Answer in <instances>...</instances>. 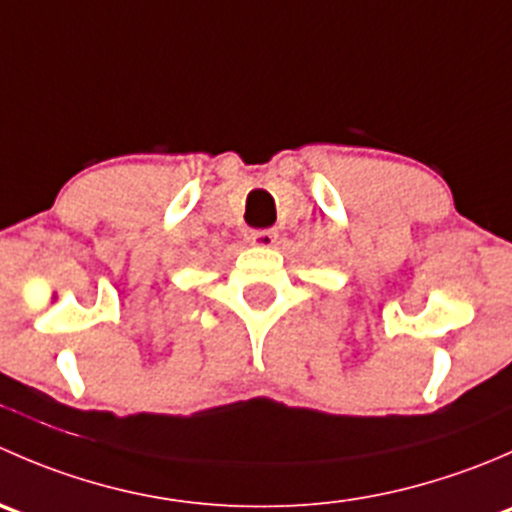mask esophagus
I'll list each match as a JSON object with an SVG mask.
<instances>
[{
  "mask_svg": "<svg viewBox=\"0 0 512 512\" xmlns=\"http://www.w3.org/2000/svg\"><path fill=\"white\" fill-rule=\"evenodd\" d=\"M277 230H272V227H265V230H252L250 232V242L255 247H272L277 242Z\"/></svg>",
  "mask_w": 512,
  "mask_h": 512,
  "instance_id": "1",
  "label": "esophagus"
}]
</instances>
